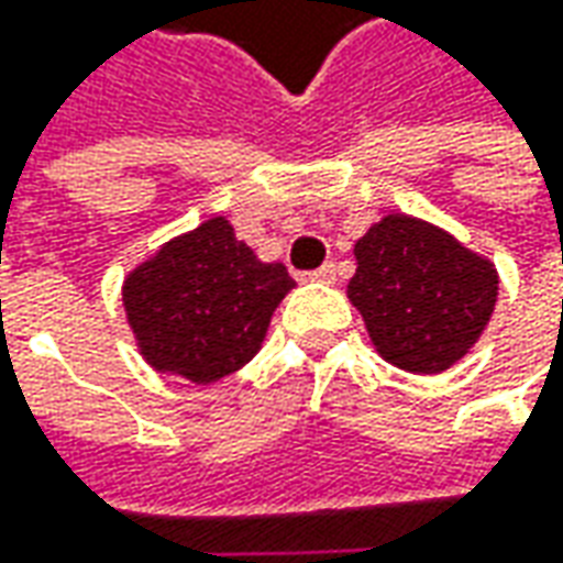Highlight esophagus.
<instances>
[{"label": "esophagus", "instance_id": "esophagus-1", "mask_svg": "<svg viewBox=\"0 0 563 563\" xmlns=\"http://www.w3.org/2000/svg\"><path fill=\"white\" fill-rule=\"evenodd\" d=\"M307 278H310V282H319V285H332V282H335V266L329 263V266H322V269L310 272Z\"/></svg>", "mask_w": 563, "mask_h": 563}]
</instances>
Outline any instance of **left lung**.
<instances>
[{"instance_id":"8db88e82","label":"left lung","mask_w":563,"mask_h":563,"mask_svg":"<svg viewBox=\"0 0 563 563\" xmlns=\"http://www.w3.org/2000/svg\"><path fill=\"white\" fill-rule=\"evenodd\" d=\"M354 260L347 300L378 357L404 373L451 369L476 347L495 313V263L435 222L388 212L354 244Z\"/></svg>"}]
</instances>
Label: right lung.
<instances>
[{
    "label": "right lung",
    "instance_id": "add662e5",
    "mask_svg": "<svg viewBox=\"0 0 563 563\" xmlns=\"http://www.w3.org/2000/svg\"><path fill=\"white\" fill-rule=\"evenodd\" d=\"M291 288L282 263L260 260L225 216H212L128 272L121 307L146 366L212 385L260 354Z\"/></svg>",
    "mask_w": 563,
    "mask_h": 563
}]
</instances>
